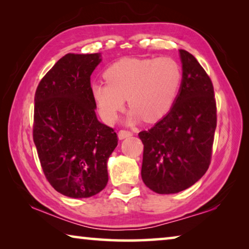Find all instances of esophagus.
I'll list each match as a JSON object with an SVG mask.
<instances>
[{"label":"esophagus","instance_id":"1","mask_svg":"<svg viewBox=\"0 0 249 249\" xmlns=\"http://www.w3.org/2000/svg\"><path fill=\"white\" fill-rule=\"evenodd\" d=\"M133 136V133L129 132V130H126V129H121L119 132V138L120 140H124L126 137H130Z\"/></svg>","mask_w":249,"mask_h":249}]
</instances>
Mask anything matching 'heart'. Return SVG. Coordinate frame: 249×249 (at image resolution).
<instances>
[{
  "label": "heart",
  "instance_id": "b5f03b06",
  "mask_svg": "<svg viewBox=\"0 0 249 249\" xmlns=\"http://www.w3.org/2000/svg\"><path fill=\"white\" fill-rule=\"evenodd\" d=\"M107 82L91 84L100 115L114 123L127 98L129 119L156 122L166 116L180 89L182 72L174 58H124L104 71Z\"/></svg>",
  "mask_w": 249,
  "mask_h": 249
}]
</instances>
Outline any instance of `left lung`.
Masks as SVG:
<instances>
[{
	"label": "left lung",
	"instance_id": "1",
	"mask_svg": "<svg viewBox=\"0 0 249 249\" xmlns=\"http://www.w3.org/2000/svg\"><path fill=\"white\" fill-rule=\"evenodd\" d=\"M179 53L182 82L174 107L150 129L138 134L144 144L142 181L159 195L185 190L203 177L216 128L213 83L190 53Z\"/></svg>",
	"mask_w": 249,
	"mask_h": 249
}]
</instances>
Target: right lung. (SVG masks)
Wrapping results in <instances>:
<instances>
[{
  "instance_id": "add662e5",
  "label": "right lung",
  "mask_w": 249,
  "mask_h": 249,
  "mask_svg": "<svg viewBox=\"0 0 249 249\" xmlns=\"http://www.w3.org/2000/svg\"><path fill=\"white\" fill-rule=\"evenodd\" d=\"M99 53H67L40 80L35 93L33 138L44 175L69 197H90L108 181L107 162L115 130L96 119L90 77Z\"/></svg>"
}]
</instances>
